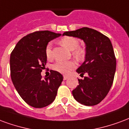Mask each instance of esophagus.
Instances as JSON below:
<instances>
[{"label": "esophagus", "instance_id": "esophagus-1", "mask_svg": "<svg viewBox=\"0 0 129 129\" xmlns=\"http://www.w3.org/2000/svg\"><path fill=\"white\" fill-rule=\"evenodd\" d=\"M69 78V76H63V80H67Z\"/></svg>", "mask_w": 129, "mask_h": 129}]
</instances>
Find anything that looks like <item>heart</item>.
<instances>
[{"label": "heart", "mask_w": 129, "mask_h": 129, "mask_svg": "<svg viewBox=\"0 0 129 129\" xmlns=\"http://www.w3.org/2000/svg\"><path fill=\"white\" fill-rule=\"evenodd\" d=\"M61 45L69 50L73 51V55L76 58H81L84 55V51L82 49L78 48L79 41L76 38L70 36H66L60 40ZM52 44L49 43L47 45L45 49V54L48 59L52 58ZM76 63L74 60L69 61H57L53 65V69L56 71L62 74H67L73 69L76 67Z\"/></svg>", "instance_id": "1"}]
</instances>
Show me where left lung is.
I'll return each instance as SVG.
<instances>
[{"mask_svg":"<svg viewBox=\"0 0 129 129\" xmlns=\"http://www.w3.org/2000/svg\"><path fill=\"white\" fill-rule=\"evenodd\" d=\"M62 36L78 38L86 45L85 60L76 71L87 76L83 80L78 79L79 85L72 91L74 98L86 106L99 104L109 91L115 73L116 59L111 40L88 27L66 31Z\"/></svg>","mask_w":129,"mask_h":129,"instance_id":"obj_1","label":"left lung"}]
</instances>
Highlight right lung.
Returning a JSON list of instances; mask_svg holds the SVG:
<instances>
[{
    "mask_svg": "<svg viewBox=\"0 0 129 129\" xmlns=\"http://www.w3.org/2000/svg\"><path fill=\"white\" fill-rule=\"evenodd\" d=\"M50 31H39L18 41L10 55L11 78L16 91L26 103L43 108L54 101L63 77L51 70L50 76L42 78L47 63L45 49L48 43L60 36Z\"/></svg>",
    "mask_w": 129,
    "mask_h": 129,
    "instance_id": "obj_1",
    "label": "right lung"
}]
</instances>
